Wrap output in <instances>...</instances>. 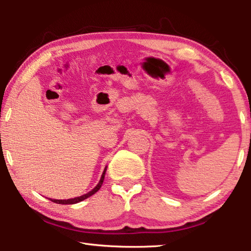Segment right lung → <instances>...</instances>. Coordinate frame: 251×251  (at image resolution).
<instances>
[{
    "label": "right lung",
    "mask_w": 251,
    "mask_h": 251,
    "mask_svg": "<svg viewBox=\"0 0 251 251\" xmlns=\"http://www.w3.org/2000/svg\"><path fill=\"white\" fill-rule=\"evenodd\" d=\"M105 172H106V169L104 171L103 175H101L100 180L99 184H97V186L95 187V188L93 189V190H91L90 193L85 194V195H83V196H80V197H76V198H72V199H65V201H63V199H50V201H52L53 202H56V203H62V205H72V203H76V202H79V201H84V199H86V198H88L90 196H92V195H94L97 192V190H100V188L101 187V184H103V181H104Z\"/></svg>",
    "instance_id": "right-lung-1"
}]
</instances>
